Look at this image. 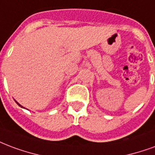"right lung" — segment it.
<instances>
[{
	"label": "right lung",
	"mask_w": 155,
	"mask_h": 155,
	"mask_svg": "<svg viewBox=\"0 0 155 155\" xmlns=\"http://www.w3.org/2000/svg\"><path fill=\"white\" fill-rule=\"evenodd\" d=\"M16 103H17V102H16ZM17 104H18V103H17ZM18 105H19V104H18ZM19 106L21 107V105H19Z\"/></svg>",
	"instance_id": "1"
}]
</instances>
